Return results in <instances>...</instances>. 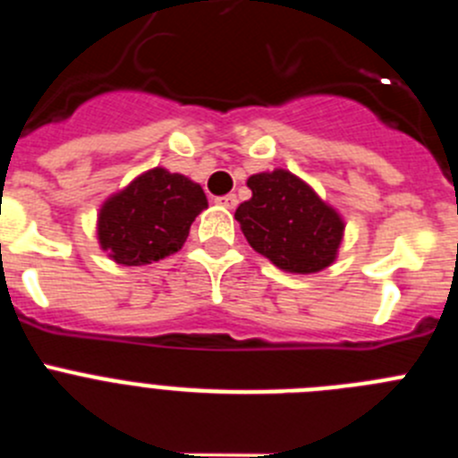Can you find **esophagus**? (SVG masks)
<instances>
[{"label":"esophagus","instance_id":"obj_1","mask_svg":"<svg viewBox=\"0 0 458 458\" xmlns=\"http://www.w3.org/2000/svg\"><path fill=\"white\" fill-rule=\"evenodd\" d=\"M216 204L225 206V208H236L238 199H236V194H222V197H217Z\"/></svg>","mask_w":458,"mask_h":458}]
</instances>
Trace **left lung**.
Segmentation results:
<instances>
[{"instance_id": "8db88e82", "label": "left lung", "mask_w": 458, "mask_h": 458, "mask_svg": "<svg viewBox=\"0 0 458 458\" xmlns=\"http://www.w3.org/2000/svg\"><path fill=\"white\" fill-rule=\"evenodd\" d=\"M252 199L236 208L248 242L277 268L310 275L337 259L344 220L310 185L286 169L248 179Z\"/></svg>"}]
</instances>
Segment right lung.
<instances>
[{
    "mask_svg": "<svg viewBox=\"0 0 458 458\" xmlns=\"http://www.w3.org/2000/svg\"><path fill=\"white\" fill-rule=\"evenodd\" d=\"M208 208L199 183L148 169L112 194L98 213V242L121 266H147L183 248L190 225Z\"/></svg>",
    "mask_w": 458,
    "mask_h": 458,
    "instance_id": "add662e5",
    "label": "right lung"
}]
</instances>
